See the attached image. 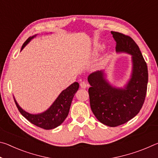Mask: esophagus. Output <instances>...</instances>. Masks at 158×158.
I'll list each match as a JSON object with an SVG mask.
<instances>
[{
	"mask_svg": "<svg viewBox=\"0 0 158 158\" xmlns=\"http://www.w3.org/2000/svg\"><path fill=\"white\" fill-rule=\"evenodd\" d=\"M80 86H81V89H85V88L89 87V84H88L86 82L82 81L80 83Z\"/></svg>",
	"mask_w": 158,
	"mask_h": 158,
	"instance_id": "obj_1",
	"label": "esophagus"
}]
</instances>
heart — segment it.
I'll list each match as a JSON object with an SVG mask.
<instances>
[{"mask_svg": "<svg viewBox=\"0 0 158 158\" xmlns=\"http://www.w3.org/2000/svg\"><path fill=\"white\" fill-rule=\"evenodd\" d=\"M103 47H104L102 46V45L98 44V45H97V46H96L95 50L96 51H100V50L103 49ZM107 60H108V57L107 56H104V57L102 58L99 61L98 63V68H102V67H103L106 63V62H107Z\"/></svg>", "mask_w": 158, "mask_h": 158, "instance_id": "heart-1", "label": "heart"}]
</instances>
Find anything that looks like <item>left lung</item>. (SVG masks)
<instances>
[{
	"label": "left lung",
	"mask_w": 158,
	"mask_h": 158,
	"mask_svg": "<svg viewBox=\"0 0 158 158\" xmlns=\"http://www.w3.org/2000/svg\"><path fill=\"white\" fill-rule=\"evenodd\" d=\"M116 42L117 52L132 55L131 78L123 88L114 87L103 71L90 74L88 81L90 108L102 123L109 127L124 124L137 115L145 100L148 85V68L136 42L130 36L111 31Z\"/></svg>",
	"instance_id": "8db88e82"
}]
</instances>
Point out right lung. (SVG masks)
I'll list each match as a JSON object with an SVG mask.
<instances>
[{"label":"right lung","mask_w":158,"mask_h":158,"mask_svg":"<svg viewBox=\"0 0 158 158\" xmlns=\"http://www.w3.org/2000/svg\"><path fill=\"white\" fill-rule=\"evenodd\" d=\"M35 36L36 35H35L33 36L28 37L23 44L21 51ZM79 87V84L78 82L73 83L60 93L56 100L47 110L41 114H29L20 107L15 99V102L21 115L25 117L29 122L44 130H52L62 124L68 116L72 101L74 94L78 90Z\"/></svg>","instance_id":"obj_1"}]
</instances>
